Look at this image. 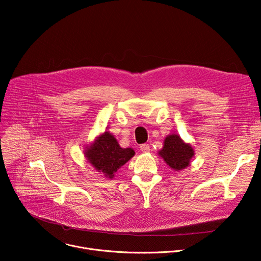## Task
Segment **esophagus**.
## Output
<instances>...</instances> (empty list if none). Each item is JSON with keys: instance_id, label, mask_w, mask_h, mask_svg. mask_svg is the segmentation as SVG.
I'll list each match as a JSON object with an SVG mask.
<instances>
[{"instance_id": "1", "label": "esophagus", "mask_w": 261, "mask_h": 261, "mask_svg": "<svg viewBox=\"0 0 261 261\" xmlns=\"http://www.w3.org/2000/svg\"><path fill=\"white\" fill-rule=\"evenodd\" d=\"M139 149H140L141 152L146 153V152H149V151H150V146H149L148 144H143V145L139 146Z\"/></svg>"}]
</instances>
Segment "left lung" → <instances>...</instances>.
I'll list each match as a JSON object with an SVG mask.
<instances>
[{
    "label": "left lung",
    "instance_id": "1",
    "mask_svg": "<svg viewBox=\"0 0 261 261\" xmlns=\"http://www.w3.org/2000/svg\"><path fill=\"white\" fill-rule=\"evenodd\" d=\"M158 154L172 169L180 171L188 167L195 151L191 145L185 144L180 136L172 134L165 137L163 149Z\"/></svg>",
    "mask_w": 261,
    "mask_h": 261
}]
</instances>
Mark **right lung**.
Here are the masks:
<instances>
[{"label":"right lung","mask_w":261,"mask_h":261,"mask_svg":"<svg viewBox=\"0 0 261 261\" xmlns=\"http://www.w3.org/2000/svg\"><path fill=\"white\" fill-rule=\"evenodd\" d=\"M134 154L131 148H121L115 137L108 131L101 134L85 151L87 160L92 167L110 179Z\"/></svg>","instance_id":"obj_1"}]
</instances>
